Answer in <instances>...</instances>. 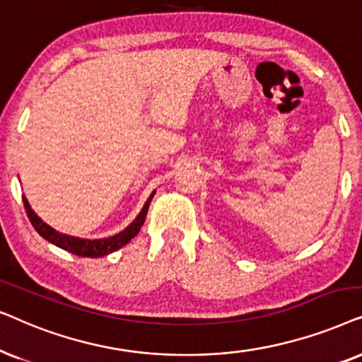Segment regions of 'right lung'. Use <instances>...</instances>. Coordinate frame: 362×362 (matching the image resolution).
<instances>
[{
  "instance_id": "obj_1",
  "label": "right lung",
  "mask_w": 362,
  "mask_h": 362,
  "mask_svg": "<svg viewBox=\"0 0 362 362\" xmlns=\"http://www.w3.org/2000/svg\"><path fill=\"white\" fill-rule=\"evenodd\" d=\"M153 195H156V190L152 192L151 197H148L146 202V205H144V209L141 210V214L136 216V220H134L127 228L122 230L117 235H114V237L99 238V240L77 238L66 233H59V231H56L52 226L45 223V221L35 214V210L31 209V205L28 204L26 197L24 195H23V204H24V209H26L28 218H30L31 225L35 226L37 233H40L45 240H47V242H51L52 245H56V247L66 250V252H69L72 255H77V257L99 258V257H104V255L115 252V250L122 248L124 245H127L134 237H136L139 230H141V226L144 225V221H146L148 205H151Z\"/></svg>"
}]
</instances>
